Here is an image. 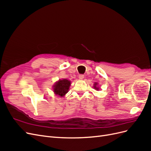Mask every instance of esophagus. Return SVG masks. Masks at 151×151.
I'll return each mask as SVG.
<instances>
[{"label": "esophagus", "mask_w": 151, "mask_h": 151, "mask_svg": "<svg viewBox=\"0 0 151 151\" xmlns=\"http://www.w3.org/2000/svg\"><path fill=\"white\" fill-rule=\"evenodd\" d=\"M84 77V76L83 75V74H80V75L79 76V79H81H81H83Z\"/></svg>", "instance_id": "obj_1"}]
</instances>
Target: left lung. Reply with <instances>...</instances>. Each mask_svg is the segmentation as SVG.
Here are the masks:
<instances>
[{
  "label": "left lung",
  "instance_id": "8db88e82",
  "mask_svg": "<svg viewBox=\"0 0 151 151\" xmlns=\"http://www.w3.org/2000/svg\"><path fill=\"white\" fill-rule=\"evenodd\" d=\"M97 86H98V84L96 83L94 84V88H95V89H96L97 90H98V88L97 87Z\"/></svg>",
  "mask_w": 151,
  "mask_h": 151
}]
</instances>
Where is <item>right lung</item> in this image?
<instances>
[{"label":"right lung","mask_w":151,"mask_h":151,"mask_svg":"<svg viewBox=\"0 0 151 151\" xmlns=\"http://www.w3.org/2000/svg\"><path fill=\"white\" fill-rule=\"evenodd\" d=\"M70 86V81L68 80L65 79L59 80L53 86V92L56 95H58L60 97H63L68 92Z\"/></svg>","instance_id":"right-lung-1"}]
</instances>
